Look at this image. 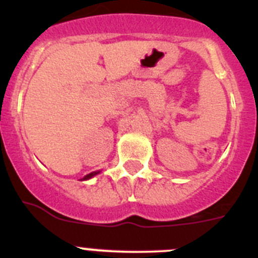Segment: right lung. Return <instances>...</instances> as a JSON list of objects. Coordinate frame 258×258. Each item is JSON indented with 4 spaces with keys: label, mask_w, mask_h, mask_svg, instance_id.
<instances>
[{
    "label": "right lung",
    "mask_w": 258,
    "mask_h": 258,
    "mask_svg": "<svg viewBox=\"0 0 258 258\" xmlns=\"http://www.w3.org/2000/svg\"><path fill=\"white\" fill-rule=\"evenodd\" d=\"M99 172H93V173H89V174H86L85 177H84L83 179H89V178H92V177H94L95 174H98Z\"/></svg>",
    "instance_id": "obj_1"
}]
</instances>
